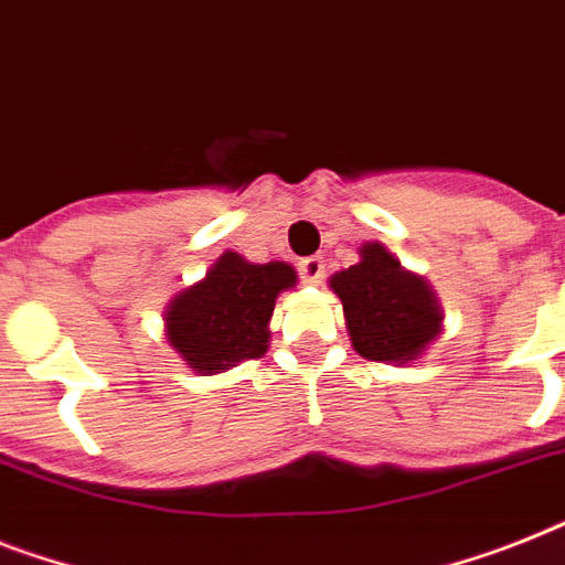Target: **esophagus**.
I'll return each mask as SVG.
<instances>
[{
	"label": "esophagus",
	"mask_w": 565,
	"mask_h": 565,
	"mask_svg": "<svg viewBox=\"0 0 565 565\" xmlns=\"http://www.w3.org/2000/svg\"><path fill=\"white\" fill-rule=\"evenodd\" d=\"M297 271H300L302 282H309V286H317V282H320V279L326 277L323 256H309V259H300V265H297Z\"/></svg>",
	"instance_id": "34e87169"
}]
</instances>
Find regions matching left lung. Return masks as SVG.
<instances>
[{"label":"left lung","mask_w":565,"mask_h":565,"mask_svg":"<svg viewBox=\"0 0 565 565\" xmlns=\"http://www.w3.org/2000/svg\"><path fill=\"white\" fill-rule=\"evenodd\" d=\"M343 302L349 340L361 358L409 363L441 332V306L430 282L401 268L381 242L361 245V263L332 274Z\"/></svg>","instance_id":"obj_1"}]
</instances>
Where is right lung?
<instances>
[{"label":"right lung","mask_w":565,"mask_h":565,"mask_svg":"<svg viewBox=\"0 0 565 565\" xmlns=\"http://www.w3.org/2000/svg\"><path fill=\"white\" fill-rule=\"evenodd\" d=\"M297 286V271L286 263L254 265L225 250L207 277L170 300L164 315L170 347L190 363V370H231L268 352V320L274 302L286 288Z\"/></svg>","instance_id":"1"}]
</instances>
